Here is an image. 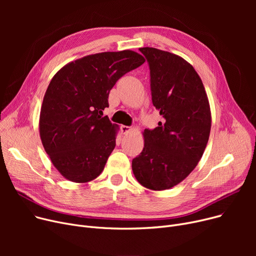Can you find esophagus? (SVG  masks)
<instances>
[{"instance_id":"esophagus-1","label":"esophagus","mask_w":256,"mask_h":256,"mask_svg":"<svg viewBox=\"0 0 256 256\" xmlns=\"http://www.w3.org/2000/svg\"><path fill=\"white\" fill-rule=\"evenodd\" d=\"M121 132L124 134V135H126V134H128L132 128L130 126H121Z\"/></svg>"}]
</instances>
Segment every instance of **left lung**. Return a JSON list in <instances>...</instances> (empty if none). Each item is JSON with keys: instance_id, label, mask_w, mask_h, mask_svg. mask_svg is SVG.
<instances>
[{"instance_id": "1", "label": "left lung", "mask_w": 256, "mask_h": 256, "mask_svg": "<svg viewBox=\"0 0 256 256\" xmlns=\"http://www.w3.org/2000/svg\"><path fill=\"white\" fill-rule=\"evenodd\" d=\"M150 70L152 100L163 121L144 130L142 152L132 160L136 180L147 189L167 190L197 166L206 147L212 115L204 86L184 58L154 48H141Z\"/></svg>"}]
</instances>
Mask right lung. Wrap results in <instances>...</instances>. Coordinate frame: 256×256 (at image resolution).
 Listing matches in <instances>:
<instances>
[{"mask_svg": "<svg viewBox=\"0 0 256 256\" xmlns=\"http://www.w3.org/2000/svg\"><path fill=\"white\" fill-rule=\"evenodd\" d=\"M144 62L134 50L104 52L67 63L52 76L40 110L39 135L63 178L83 184L102 172L119 130L102 117L110 90Z\"/></svg>", "mask_w": 256, "mask_h": 256, "instance_id": "obj_1", "label": "right lung"}]
</instances>
